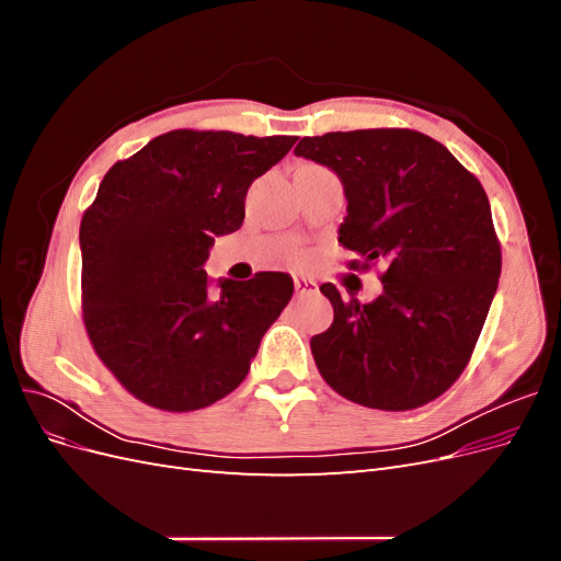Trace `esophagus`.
Instances as JSON below:
<instances>
[{
  "mask_svg": "<svg viewBox=\"0 0 561 561\" xmlns=\"http://www.w3.org/2000/svg\"><path fill=\"white\" fill-rule=\"evenodd\" d=\"M295 290L299 295H304V293L311 295V293H318V283L309 276H295Z\"/></svg>",
  "mask_w": 561,
  "mask_h": 561,
  "instance_id": "1",
  "label": "esophagus"
}]
</instances>
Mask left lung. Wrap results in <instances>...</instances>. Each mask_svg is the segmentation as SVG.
I'll return each instance as SVG.
<instances>
[{
	"label": "left lung",
	"instance_id": "1",
	"mask_svg": "<svg viewBox=\"0 0 561 561\" xmlns=\"http://www.w3.org/2000/svg\"><path fill=\"white\" fill-rule=\"evenodd\" d=\"M295 154L328 165L344 184L339 243L353 268L383 264V293L344 299L332 283L330 330L313 360L339 396L404 412L443 396L478 344L501 278V245L478 178L433 138L369 128L301 138Z\"/></svg>",
	"mask_w": 561,
	"mask_h": 561
}]
</instances>
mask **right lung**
<instances>
[{
	"mask_svg": "<svg viewBox=\"0 0 561 561\" xmlns=\"http://www.w3.org/2000/svg\"><path fill=\"white\" fill-rule=\"evenodd\" d=\"M297 138L171 130L114 163L83 213V322L100 360L130 393L165 412L229 396L295 283L280 271L217 283L206 264L217 236L241 229L254 178Z\"/></svg>",
	"mask_w": 561,
	"mask_h": 561,
	"instance_id": "add662e5",
	"label": "right lung"
}]
</instances>
